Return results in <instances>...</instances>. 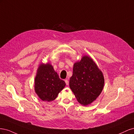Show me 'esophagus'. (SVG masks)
Here are the masks:
<instances>
[{
    "label": "esophagus",
    "instance_id": "1",
    "mask_svg": "<svg viewBox=\"0 0 134 134\" xmlns=\"http://www.w3.org/2000/svg\"><path fill=\"white\" fill-rule=\"evenodd\" d=\"M65 83H66L67 86H68V85H69V80L68 79L65 80Z\"/></svg>",
    "mask_w": 134,
    "mask_h": 134
}]
</instances>
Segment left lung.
<instances>
[{
  "label": "left lung",
  "mask_w": 134,
  "mask_h": 134,
  "mask_svg": "<svg viewBox=\"0 0 134 134\" xmlns=\"http://www.w3.org/2000/svg\"><path fill=\"white\" fill-rule=\"evenodd\" d=\"M104 76L97 64L89 56H83L74 64L69 86L78 102L83 106L91 104L102 92Z\"/></svg>",
  "instance_id": "obj_1"
}]
</instances>
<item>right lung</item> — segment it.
Masks as SVG:
<instances>
[{
    "instance_id": "add662e5",
    "label": "right lung",
    "mask_w": 134,
    "mask_h": 134,
    "mask_svg": "<svg viewBox=\"0 0 134 134\" xmlns=\"http://www.w3.org/2000/svg\"><path fill=\"white\" fill-rule=\"evenodd\" d=\"M65 85L50 63L40 65L35 79V91L42 100H54Z\"/></svg>"
}]
</instances>
